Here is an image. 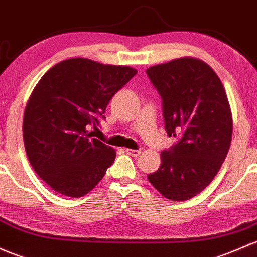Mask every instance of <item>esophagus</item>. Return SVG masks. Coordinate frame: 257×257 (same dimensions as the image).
Here are the masks:
<instances>
[{
	"label": "esophagus",
	"instance_id": "esophagus-1",
	"mask_svg": "<svg viewBox=\"0 0 257 257\" xmlns=\"http://www.w3.org/2000/svg\"><path fill=\"white\" fill-rule=\"evenodd\" d=\"M125 153L128 154V155L131 156H134V158H137V156L140 155V150H134V149H125Z\"/></svg>",
	"mask_w": 257,
	"mask_h": 257
}]
</instances>
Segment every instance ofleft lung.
I'll return each mask as SVG.
<instances>
[{
    "label": "left lung",
    "mask_w": 257,
    "mask_h": 257,
    "mask_svg": "<svg viewBox=\"0 0 257 257\" xmlns=\"http://www.w3.org/2000/svg\"><path fill=\"white\" fill-rule=\"evenodd\" d=\"M147 75L163 99L165 131L177 138L148 180L166 198L186 201L212 182L225 160L233 134L228 97L212 67L198 59L155 65Z\"/></svg>",
    "instance_id": "left-lung-1"
}]
</instances>
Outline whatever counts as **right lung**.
Here are the masks:
<instances>
[{
	"label": "right lung",
	"mask_w": 257,
	"mask_h": 257,
	"mask_svg": "<svg viewBox=\"0 0 257 257\" xmlns=\"http://www.w3.org/2000/svg\"><path fill=\"white\" fill-rule=\"evenodd\" d=\"M136 75L129 66L75 58L38 82L24 110V147L34 171L54 191L85 196L114 163V149L87 129L106 118L112 97Z\"/></svg>",
	"instance_id": "1"
}]
</instances>
